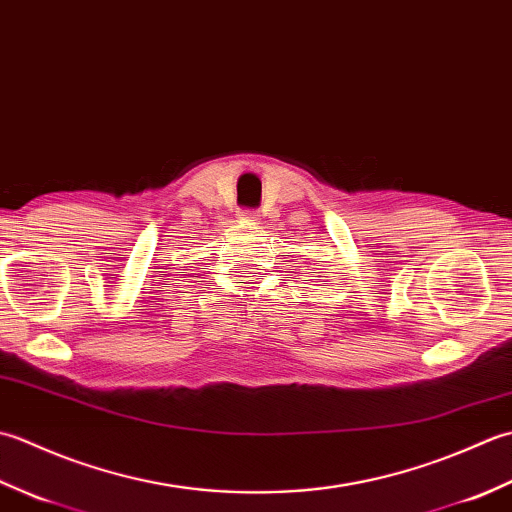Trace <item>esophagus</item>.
I'll list each match as a JSON object with an SVG mask.
<instances>
[{"instance_id": "34e87169", "label": "esophagus", "mask_w": 512, "mask_h": 512, "mask_svg": "<svg viewBox=\"0 0 512 512\" xmlns=\"http://www.w3.org/2000/svg\"><path fill=\"white\" fill-rule=\"evenodd\" d=\"M242 220L255 224L259 220V215H257V211H242Z\"/></svg>"}]
</instances>
